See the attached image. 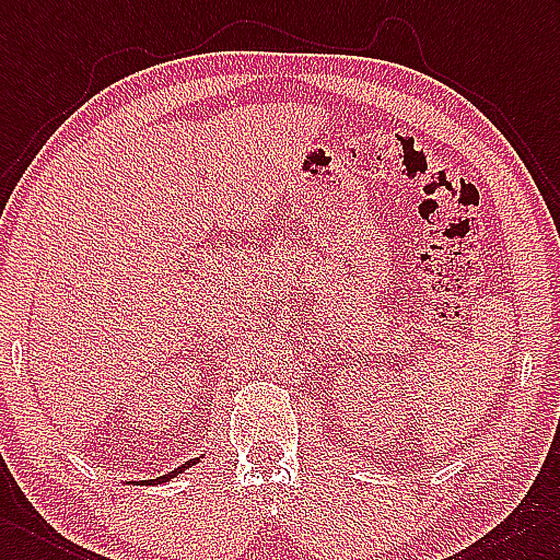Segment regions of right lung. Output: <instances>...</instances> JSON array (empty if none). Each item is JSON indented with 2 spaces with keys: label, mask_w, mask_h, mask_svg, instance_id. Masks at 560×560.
Listing matches in <instances>:
<instances>
[{
  "label": "right lung",
  "mask_w": 560,
  "mask_h": 560,
  "mask_svg": "<svg viewBox=\"0 0 560 560\" xmlns=\"http://www.w3.org/2000/svg\"><path fill=\"white\" fill-rule=\"evenodd\" d=\"M195 463H197V458H192V460H187V463H183V466L180 468H177V470H173V472H168V475H161V477H156V480H142L144 485H159V482H166V480H171V477H175L177 472H183L185 468H189V466H195ZM140 482V485H142Z\"/></svg>",
  "instance_id": "obj_1"
}]
</instances>
